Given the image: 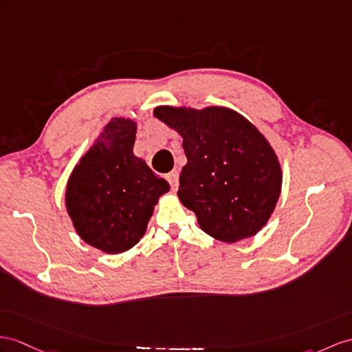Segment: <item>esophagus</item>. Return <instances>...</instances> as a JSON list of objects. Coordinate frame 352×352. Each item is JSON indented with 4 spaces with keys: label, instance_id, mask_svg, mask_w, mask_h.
Returning <instances> with one entry per match:
<instances>
[{
    "label": "esophagus",
    "instance_id": "esophagus-1",
    "mask_svg": "<svg viewBox=\"0 0 352 352\" xmlns=\"http://www.w3.org/2000/svg\"><path fill=\"white\" fill-rule=\"evenodd\" d=\"M167 181H168V184L171 186V190L176 191L177 190V185H179V173H177L176 170L170 171V173L167 175Z\"/></svg>",
    "mask_w": 352,
    "mask_h": 352
}]
</instances>
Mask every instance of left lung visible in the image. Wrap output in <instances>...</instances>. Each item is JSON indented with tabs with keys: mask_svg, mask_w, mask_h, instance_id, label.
<instances>
[{
	"mask_svg": "<svg viewBox=\"0 0 352 352\" xmlns=\"http://www.w3.org/2000/svg\"><path fill=\"white\" fill-rule=\"evenodd\" d=\"M153 116L184 139L177 195L204 233L226 243L258 233L282 188L279 160L258 128L221 106H158Z\"/></svg>",
	"mask_w": 352,
	"mask_h": 352,
	"instance_id": "obj_1",
	"label": "left lung"
}]
</instances>
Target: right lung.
I'll return each instance as SVG.
<instances>
[{"instance_id":"obj_1","label":"right lung","mask_w":352,"mask_h":352,"mask_svg":"<svg viewBox=\"0 0 352 352\" xmlns=\"http://www.w3.org/2000/svg\"><path fill=\"white\" fill-rule=\"evenodd\" d=\"M137 124L113 118L67 182L65 208L82 241L106 254H121L140 242L158 199L168 192L133 148Z\"/></svg>"}]
</instances>
